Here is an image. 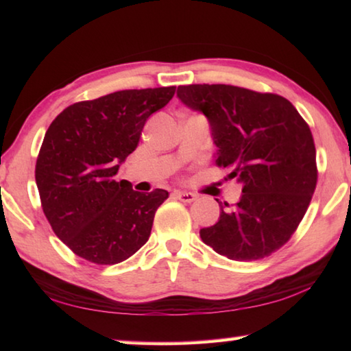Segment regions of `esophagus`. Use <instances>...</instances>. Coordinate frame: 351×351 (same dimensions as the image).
<instances>
[{"instance_id":"esophagus-1","label":"esophagus","mask_w":351,"mask_h":351,"mask_svg":"<svg viewBox=\"0 0 351 351\" xmlns=\"http://www.w3.org/2000/svg\"><path fill=\"white\" fill-rule=\"evenodd\" d=\"M175 195L178 199L182 201V203H193V201L197 199V195L190 192H175Z\"/></svg>"}]
</instances>
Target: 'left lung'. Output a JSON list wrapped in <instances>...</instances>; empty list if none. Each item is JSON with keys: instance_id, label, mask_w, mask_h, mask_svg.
I'll list each match as a JSON object with an SVG mask.
<instances>
[{"instance_id": "1", "label": "left lung", "mask_w": 351, "mask_h": 351, "mask_svg": "<svg viewBox=\"0 0 351 351\" xmlns=\"http://www.w3.org/2000/svg\"><path fill=\"white\" fill-rule=\"evenodd\" d=\"M178 97L209 119L215 164L241 182V198L219 203L218 223L199 230L207 246L237 261L276 252L295 232L317 184L311 130L278 94L234 85L178 86Z\"/></svg>"}]
</instances>
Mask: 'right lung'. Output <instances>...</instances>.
<instances>
[{
	"label": "right lung",
	"instance_id": "add662e5",
	"mask_svg": "<svg viewBox=\"0 0 351 351\" xmlns=\"http://www.w3.org/2000/svg\"><path fill=\"white\" fill-rule=\"evenodd\" d=\"M176 86L123 90L69 105L47 128L35 181L52 230L75 255L116 265L145 245L169 192L141 193L116 181L139 144L142 128Z\"/></svg>",
	"mask_w": 351,
	"mask_h": 351
}]
</instances>
